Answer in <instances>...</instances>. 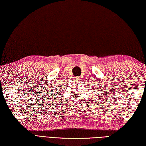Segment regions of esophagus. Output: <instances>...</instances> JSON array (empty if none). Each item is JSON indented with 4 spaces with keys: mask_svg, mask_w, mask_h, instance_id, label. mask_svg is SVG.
Segmentation results:
<instances>
[{
    "mask_svg": "<svg viewBox=\"0 0 146 146\" xmlns=\"http://www.w3.org/2000/svg\"><path fill=\"white\" fill-rule=\"evenodd\" d=\"M75 79L76 80H80V77H79V76H75Z\"/></svg>",
    "mask_w": 146,
    "mask_h": 146,
    "instance_id": "obj_1",
    "label": "esophagus"
}]
</instances>
